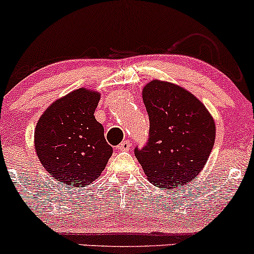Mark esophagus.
<instances>
[{
	"label": "esophagus",
	"instance_id": "esophagus-1",
	"mask_svg": "<svg viewBox=\"0 0 254 254\" xmlns=\"http://www.w3.org/2000/svg\"><path fill=\"white\" fill-rule=\"evenodd\" d=\"M130 147H131V143H130V141L125 140V141H123L121 144H119L118 149L119 150H123V152H124V150H129Z\"/></svg>",
	"mask_w": 254,
	"mask_h": 254
}]
</instances>
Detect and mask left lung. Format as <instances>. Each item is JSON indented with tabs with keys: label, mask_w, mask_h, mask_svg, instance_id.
I'll use <instances>...</instances> for the list:
<instances>
[{
	"label": "left lung",
	"mask_w": 254,
	"mask_h": 254,
	"mask_svg": "<svg viewBox=\"0 0 254 254\" xmlns=\"http://www.w3.org/2000/svg\"><path fill=\"white\" fill-rule=\"evenodd\" d=\"M149 117L148 141L135 155L152 185L176 189L191 182L212 152L216 127L194 95L169 82L152 80L142 91Z\"/></svg>",
	"instance_id": "left-lung-1"
}]
</instances>
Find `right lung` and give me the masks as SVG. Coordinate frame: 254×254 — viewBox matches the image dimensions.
Segmentation results:
<instances>
[{"label": "right lung", "instance_id": "1", "mask_svg": "<svg viewBox=\"0 0 254 254\" xmlns=\"http://www.w3.org/2000/svg\"><path fill=\"white\" fill-rule=\"evenodd\" d=\"M100 94L80 88L58 100L37 123L35 147L42 165L65 187L89 186L104 171L113 148L94 113Z\"/></svg>", "mask_w": 254, "mask_h": 254}]
</instances>
